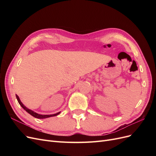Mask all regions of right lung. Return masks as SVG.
I'll use <instances>...</instances> for the list:
<instances>
[{
    "instance_id": "obj_1",
    "label": "right lung",
    "mask_w": 156,
    "mask_h": 156,
    "mask_svg": "<svg viewBox=\"0 0 156 156\" xmlns=\"http://www.w3.org/2000/svg\"><path fill=\"white\" fill-rule=\"evenodd\" d=\"M16 98L17 100L18 101V103H20V105L24 108V109L28 112L29 113V114L30 115H32V116H34L35 118H37V119H46V118H49V117H51V116H57L58 115H59L60 112H58L57 113H56V114H53V115H40V114H37V113H36V112L33 111L30 109H29V108H28L27 107H25L24 105L23 104L22 102L21 101L20 98H19V96L17 95H16Z\"/></svg>"
}]
</instances>
